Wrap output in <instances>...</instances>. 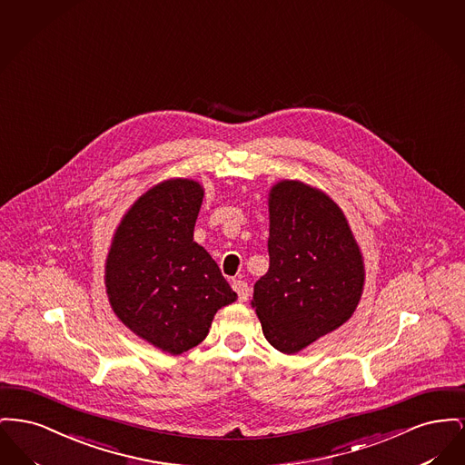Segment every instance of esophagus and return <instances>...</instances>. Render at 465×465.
I'll return each instance as SVG.
<instances>
[{"instance_id": "1", "label": "esophagus", "mask_w": 465, "mask_h": 465, "mask_svg": "<svg viewBox=\"0 0 465 465\" xmlns=\"http://www.w3.org/2000/svg\"><path fill=\"white\" fill-rule=\"evenodd\" d=\"M232 289H234V292L238 293V301H246L248 299V295H250V287H248V283L243 282V280H232Z\"/></svg>"}]
</instances>
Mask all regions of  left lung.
<instances>
[{
  "instance_id": "8db88e82",
  "label": "left lung",
  "mask_w": 465,
  "mask_h": 465,
  "mask_svg": "<svg viewBox=\"0 0 465 465\" xmlns=\"http://www.w3.org/2000/svg\"><path fill=\"white\" fill-rule=\"evenodd\" d=\"M269 269L253 287L262 332L282 353H297L355 312L364 266L340 206L301 182L269 194Z\"/></svg>"
}]
</instances>
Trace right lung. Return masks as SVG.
<instances>
[{"label": "right lung", "instance_id": "right-lung-1", "mask_svg": "<svg viewBox=\"0 0 465 465\" xmlns=\"http://www.w3.org/2000/svg\"><path fill=\"white\" fill-rule=\"evenodd\" d=\"M201 203L194 180L155 185L125 213L106 261V292L117 317L172 355L203 341L213 315L238 299L194 242Z\"/></svg>", "mask_w": 465, "mask_h": 465}]
</instances>
